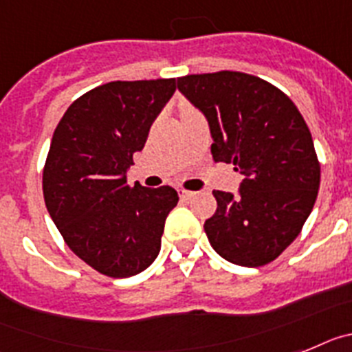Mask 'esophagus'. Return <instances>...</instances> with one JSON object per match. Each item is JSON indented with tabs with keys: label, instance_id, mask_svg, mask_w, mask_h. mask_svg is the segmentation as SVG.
Here are the masks:
<instances>
[{
	"label": "esophagus",
	"instance_id": "1",
	"mask_svg": "<svg viewBox=\"0 0 352 352\" xmlns=\"http://www.w3.org/2000/svg\"><path fill=\"white\" fill-rule=\"evenodd\" d=\"M179 197L182 198V200H189V198L195 197V193L193 191H188V189H179Z\"/></svg>",
	"mask_w": 352,
	"mask_h": 352
}]
</instances>
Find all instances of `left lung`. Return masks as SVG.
<instances>
[{
	"mask_svg": "<svg viewBox=\"0 0 352 352\" xmlns=\"http://www.w3.org/2000/svg\"><path fill=\"white\" fill-rule=\"evenodd\" d=\"M177 88L206 115L214 161L244 175L237 197L212 191L218 209L204 225L210 246L244 267L273 262L299 235L319 191L303 115L280 88L244 72L184 76Z\"/></svg>",
	"mask_w": 352,
	"mask_h": 352,
	"instance_id": "1",
	"label": "left lung"
}]
</instances>
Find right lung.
I'll return each instance as SVG.
<instances>
[{
	"label": "right lung",
	"instance_id": "1",
	"mask_svg": "<svg viewBox=\"0 0 352 352\" xmlns=\"http://www.w3.org/2000/svg\"><path fill=\"white\" fill-rule=\"evenodd\" d=\"M175 79L111 81L70 104L54 129L42 189L49 216L72 252L100 274L129 278L161 250L179 195L170 186L127 184Z\"/></svg>",
	"mask_w": 352,
	"mask_h": 352
}]
</instances>
